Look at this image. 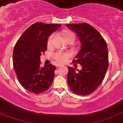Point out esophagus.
<instances>
[{
    "instance_id": "34e87169",
    "label": "esophagus",
    "mask_w": 123,
    "mask_h": 123,
    "mask_svg": "<svg viewBox=\"0 0 123 123\" xmlns=\"http://www.w3.org/2000/svg\"><path fill=\"white\" fill-rule=\"evenodd\" d=\"M62 65H60V64H56V67H57V68H58V67H62Z\"/></svg>"
}]
</instances>
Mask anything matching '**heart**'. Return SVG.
Listing matches in <instances>:
<instances>
[{"instance_id": "b5f03b06", "label": "heart", "mask_w": 123, "mask_h": 123, "mask_svg": "<svg viewBox=\"0 0 123 123\" xmlns=\"http://www.w3.org/2000/svg\"><path fill=\"white\" fill-rule=\"evenodd\" d=\"M63 37H64V39L67 42L70 41V40H73L75 41V36L74 33L72 32L69 31H67L65 32L63 34ZM54 35L51 34L49 37H48V41H47V45L48 46L51 45L52 42V40H53ZM71 56V54L69 52H56L54 54V58L58 63H64L68 61V59L70 56Z\"/></svg>"}]
</instances>
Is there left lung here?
Here are the masks:
<instances>
[{"mask_svg":"<svg viewBox=\"0 0 123 123\" xmlns=\"http://www.w3.org/2000/svg\"><path fill=\"white\" fill-rule=\"evenodd\" d=\"M74 31L81 43V49L75 56V64L82 69L68 67V85L75 94L86 96L91 94L103 82L109 66V54L106 42L98 30L87 23L66 24Z\"/></svg>","mask_w":123,"mask_h":123,"instance_id":"obj_1","label":"left lung"}]
</instances>
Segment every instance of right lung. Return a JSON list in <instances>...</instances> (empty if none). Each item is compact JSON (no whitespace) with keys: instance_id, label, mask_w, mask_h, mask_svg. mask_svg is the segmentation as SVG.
I'll return each instance as SVG.
<instances>
[{"instance_id":"add662e5","label":"right lung","mask_w":123,"mask_h":123,"mask_svg":"<svg viewBox=\"0 0 123 123\" xmlns=\"http://www.w3.org/2000/svg\"><path fill=\"white\" fill-rule=\"evenodd\" d=\"M61 26L36 23L16 43L13 54L14 71L21 86L30 92L41 93L52 85L56 67L51 64L41 67L40 56L47 49L48 37Z\"/></svg>"}]
</instances>
